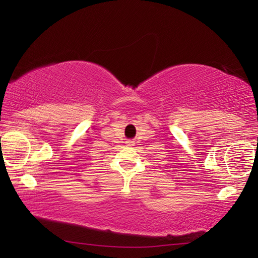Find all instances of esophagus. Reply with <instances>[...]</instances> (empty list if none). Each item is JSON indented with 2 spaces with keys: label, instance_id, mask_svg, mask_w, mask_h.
Wrapping results in <instances>:
<instances>
[{
  "label": "esophagus",
  "instance_id": "esophagus-1",
  "mask_svg": "<svg viewBox=\"0 0 258 258\" xmlns=\"http://www.w3.org/2000/svg\"><path fill=\"white\" fill-rule=\"evenodd\" d=\"M126 145H127V146H134V141H131V140H127V141H126Z\"/></svg>",
  "mask_w": 258,
  "mask_h": 258
}]
</instances>
